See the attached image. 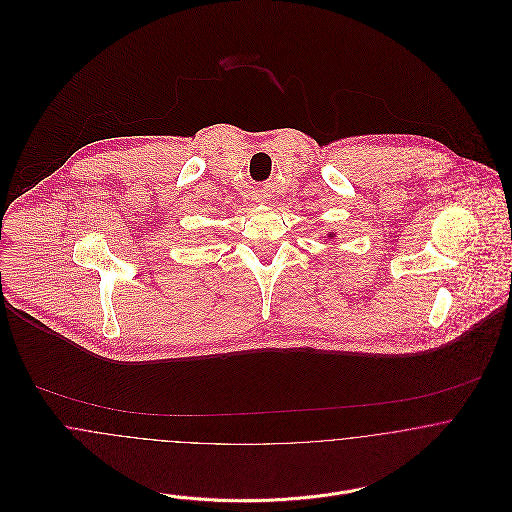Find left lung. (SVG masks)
<instances>
[{"label": "left lung", "instance_id": "1", "mask_svg": "<svg viewBox=\"0 0 512 512\" xmlns=\"http://www.w3.org/2000/svg\"><path fill=\"white\" fill-rule=\"evenodd\" d=\"M331 236H333V232H331V234H329V238H331Z\"/></svg>", "mask_w": 512, "mask_h": 512}]
</instances>
